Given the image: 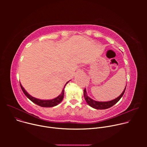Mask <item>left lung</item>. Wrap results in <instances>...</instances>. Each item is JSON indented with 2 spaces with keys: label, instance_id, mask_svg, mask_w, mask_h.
Segmentation results:
<instances>
[{
  "label": "left lung",
  "instance_id": "1",
  "mask_svg": "<svg viewBox=\"0 0 147 147\" xmlns=\"http://www.w3.org/2000/svg\"><path fill=\"white\" fill-rule=\"evenodd\" d=\"M125 88H126V87H125L124 91L119 96H118L117 98H116L113 100L107 101V102H98V101H96L92 99L91 98H90L88 96L86 88L84 89V96L85 100H86L87 103L92 108L96 109H106L113 106L114 105H115L120 99V98L123 96L125 92Z\"/></svg>",
  "mask_w": 147,
  "mask_h": 147
}]
</instances>
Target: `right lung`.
<instances>
[{"label": "right lung", "mask_w": 147, "mask_h": 147, "mask_svg": "<svg viewBox=\"0 0 147 147\" xmlns=\"http://www.w3.org/2000/svg\"><path fill=\"white\" fill-rule=\"evenodd\" d=\"M69 81H67L66 82V84H65L63 89L62 90L61 93L56 98L51 99V100H42V99H39L37 98H35L32 96H31L26 90L23 87V86H22V84L20 83V87L21 88H22L23 92H24V94H25V95L30 99L31 100L32 102H34V103L38 105L41 107H45V108H49V107H55L56 105H57L58 104H59L61 100L63 99L64 97V91H65V87L66 86V85L68 83Z\"/></svg>", "instance_id": "add662e5"}]
</instances>
